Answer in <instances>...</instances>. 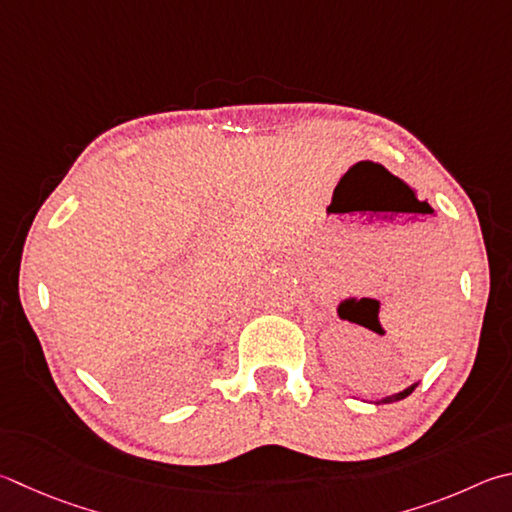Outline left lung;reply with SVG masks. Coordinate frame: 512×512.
Returning <instances> with one entry per match:
<instances>
[{"label":"left lung","mask_w":512,"mask_h":512,"mask_svg":"<svg viewBox=\"0 0 512 512\" xmlns=\"http://www.w3.org/2000/svg\"><path fill=\"white\" fill-rule=\"evenodd\" d=\"M416 385L418 383H412L410 387H405L403 392H398V394H389V396H383V398H378V401H371L374 405H383V403H396V401H403L405 396H410L414 389H416Z\"/></svg>","instance_id":"1"}]
</instances>
